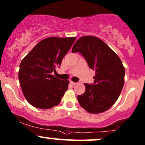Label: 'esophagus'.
<instances>
[{
  "mask_svg": "<svg viewBox=\"0 0 145 145\" xmlns=\"http://www.w3.org/2000/svg\"><path fill=\"white\" fill-rule=\"evenodd\" d=\"M71 84H73V85H74V84H77V83H76V82H73V81H71Z\"/></svg>",
  "mask_w": 145,
  "mask_h": 145,
  "instance_id": "esophagus-1",
  "label": "esophagus"
}]
</instances>
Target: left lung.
<instances>
[{"mask_svg": "<svg viewBox=\"0 0 145 145\" xmlns=\"http://www.w3.org/2000/svg\"><path fill=\"white\" fill-rule=\"evenodd\" d=\"M79 52L89 67L95 71L94 83H85V92L78 96L80 105L88 112L98 114L112 107L124 85L125 67L120 58L99 38L84 36L78 39L72 52Z\"/></svg>", "mask_w": 145, "mask_h": 145, "instance_id": "left-lung-1", "label": "left lung"}]
</instances>
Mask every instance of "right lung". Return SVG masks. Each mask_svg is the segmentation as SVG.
I'll use <instances>...</instances> for the list:
<instances>
[{
  "label": "right lung",
  "mask_w": 145,
  "mask_h": 145,
  "mask_svg": "<svg viewBox=\"0 0 145 145\" xmlns=\"http://www.w3.org/2000/svg\"><path fill=\"white\" fill-rule=\"evenodd\" d=\"M76 37H48L39 41L22 59L18 78L25 98L40 109L57 106L68 89L69 80L52 74L59 67Z\"/></svg>",
  "instance_id": "add662e5"
}]
</instances>
